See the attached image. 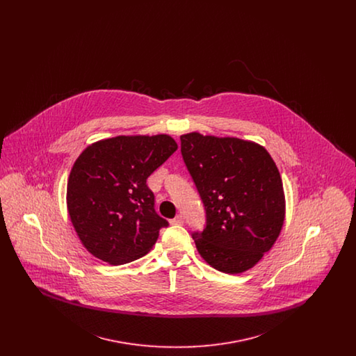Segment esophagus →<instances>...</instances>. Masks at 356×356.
<instances>
[{"mask_svg":"<svg viewBox=\"0 0 356 356\" xmlns=\"http://www.w3.org/2000/svg\"><path fill=\"white\" fill-rule=\"evenodd\" d=\"M184 222V219H183V216L181 215H179V216H176L175 219H172L170 220V224L172 225H181Z\"/></svg>","mask_w":356,"mask_h":356,"instance_id":"esophagus-1","label":"esophagus"}]
</instances>
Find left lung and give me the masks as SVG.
<instances>
[{
    "label": "left lung",
    "instance_id": "obj_1",
    "mask_svg": "<svg viewBox=\"0 0 356 356\" xmlns=\"http://www.w3.org/2000/svg\"><path fill=\"white\" fill-rule=\"evenodd\" d=\"M181 154L202 196L207 227L193 234L204 260L218 271L254 267L280 235L286 196L267 149L251 140L191 132Z\"/></svg>",
    "mask_w": 356,
    "mask_h": 356
}]
</instances>
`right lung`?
Returning a JSON list of instances; mask_svg holds the SVG:
<instances>
[{
	"mask_svg": "<svg viewBox=\"0 0 356 356\" xmlns=\"http://www.w3.org/2000/svg\"><path fill=\"white\" fill-rule=\"evenodd\" d=\"M177 149L170 135L116 136L88 145L67 186L72 225L89 254L120 266L148 254L168 225L147 179Z\"/></svg>",
	"mask_w": 356,
	"mask_h": 356,
	"instance_id": "1",
	"label": "right lung"
}]
</instances>
